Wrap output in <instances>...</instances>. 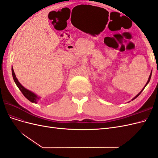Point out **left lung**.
<instances>
[{"label": "left lung", "mask_w": 158, "mask_h": 158, "mask_svg": "<svg viewBox=\"0 0 158 158\" xmlns=\"http://www.w3.org/2000/svg\"><path fill=\"white\" fill-rule=\"evenodd\" d=\"M151 76H152V73H151V74H150V76H149V78H148V82H147V83H146V85H147V84H148V82H150V78H151ZM146 85H145V87H146ZM142 90H143V89H142ZM142 90L141 91V92H140L139 94H138V95H136V96H135V98H134L132 99V100H133V99H136V98H137V97L138 96V95H140V94H141V92H142Z\"/></svg>", "instance_id": "left-lung-1"}]
</instances>
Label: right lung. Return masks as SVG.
Instances as JSON below:
<instances>
[{
  "instance_id": "obj_1",
  "label": "right lung",
  "mask_w": 158,
  "mask_h": 158,
  "mask_svg": "<svg viewBox=\"0 0 158 158\" xmlns=\"http://www.w3.org/2000/svg\"><path fill=\"white\" fill-rule=\"evenodd\" d=\"M12 76H13V79L14 80V82H15L16 85L18 87V88L20 89V90L21 91V92L23 94V95H24V96L31 102L37 103L38 100L40 99V98H38L35 94H33V92H30V91H29L23 86H22L21 84L18 82V79L16 78V76L15 75V73H14V70L12 68Z\"/></svg>"
}]
</instances>
